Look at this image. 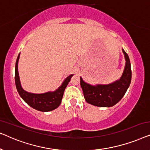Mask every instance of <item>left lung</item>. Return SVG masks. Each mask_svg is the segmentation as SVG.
I'll use <instances>...</instances> for the list:
<instances>
[{
  "instance_id": "left-lung-1",
  "label": "left lung",
  "mask_w": 150,
  "mask_h": 150,
  "mask_svg": "<svg viewBox=\"0 0 150 150\" xmlns=\"http://www.w3.org/2000/svg\"><path fill=\"white\" fill-rule=\"evenodd\" d=\"M126 66L121 79L109 85L92 86L85 83L81 78V86L84 97L87 103L100 107H110L119 102L124 97L130 86L132 78L130 61L127 53L122 49Z\"/></svg>"
}]
</instances>
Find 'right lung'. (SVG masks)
I'll return each mask as SVG.
<instances>
[{
	"label": "right lung",
	"instance_id": "add662e5",
	"mask_svg": "<svg viewBox=\"0 0 150 150\" xmlns=\"http://www.w3.org/2000/svg\"><path fill=\"white\" fill-rule=\"evenodd\" d=\"M20 54H18L15 67V83L18 92L24 102L30 107L42 112H48L55 109L61 103L63 93L67 84L70 81L73 74L69 76L63 81L60 87L54 92H47L45 93L35 94L26 92L22 89L20 85L19 74L18 69V63L19 60Z\"/></svg>",
	"mask_w": 150,
	"mask_h": 150
}]
</instances>
